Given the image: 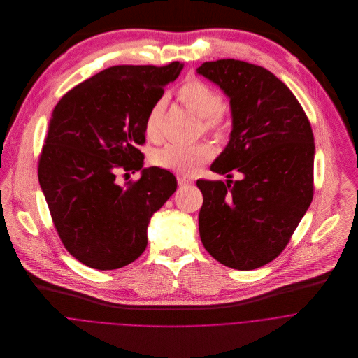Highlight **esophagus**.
Returning <instances> with one entry per match:
<instances>
[{
  "mask_svg": "<svg viewBox=\"0 0 358 358\" xmlns=\"http://www.w3.org/2000/svg\"><path fill=\"white\" fill-rule=\"evenodd\" d=\"M178 185L179 186H192L193 185V179L192 178H187V176H185V175H179L178 176Z\"/></svg>",
  "mask_w": 358,
  "mask_h": 358,
  "instance_id": "obj_1",
  "label": "esophagus"
}]
</instances>
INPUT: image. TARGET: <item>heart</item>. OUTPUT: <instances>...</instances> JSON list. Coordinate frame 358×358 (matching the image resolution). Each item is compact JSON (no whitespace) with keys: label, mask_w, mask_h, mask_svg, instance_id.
<instances>
[{"label":"heart","mask_w":358,"mask_h":358,"mask_svg":"<svg viewBox=\"0 0 358 358\" xmlns=\"http://www.w3.org/2000/svg\"><path fill=\"white\" fill-rule=\"evenodd\" d=\"M176 98L186 108L203 118L205 132L222 139L227 132V122L222 114L223 95L204 80L197 77L186 78L176 91ZM165 110V101L158 99L150 106L145 118V134L150 141L161 136V120ZM215 155L209 142L194 145H168L157 150L152 157L154 165L179 173H193L199 166Z\"/></svg>","instance_id":"heart-1"}]
</instances>
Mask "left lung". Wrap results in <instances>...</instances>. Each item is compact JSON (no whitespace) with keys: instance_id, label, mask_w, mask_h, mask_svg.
<instances>
[{"instance_id":"obj_1","label":"left lung","mask_w":358,"mask_h":358,"mask_svg":"<svg viewBox=\"0 0 358 358\" xmlns=\"http://www.w3.org/2000/svg\"><path fill=\"white\" fill-rule=\"evenodd\" d=\"M230 98L233 131L210 165L226 183L199 179L205 250L222 264L254 270L288 245L314 194V136L291 90L264 67L234 59L199 69ZM231 170L243 179L229 180Z\"/></svg>"}]
</instances>
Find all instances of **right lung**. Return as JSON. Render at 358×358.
Returning a JSON list of instances; mask_svg holds the SVG:
<instances>
[{"instance_id":"1","label":"right lung","mask_w":358,"mask_h":358,"mask_svg":"<svg viewBox=\"0 0 358 358\" xmlns=\"http://www.w3.org/2000/svg\"><path fill=\"white\" fill-rule=\"evenodd\" d=\"M183 63L113 66L70 90L52 113L38 180L53 226L70 255L114 270L143 254L148 226L176 190L166 169L143 168L145 118ZM143 169L121 187L116 172Z\"/></svg>"}]
</instances>
